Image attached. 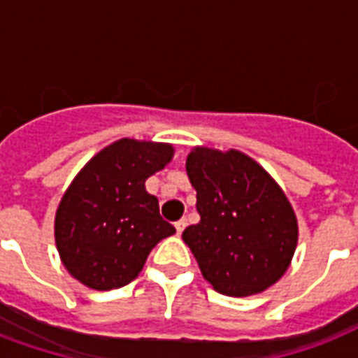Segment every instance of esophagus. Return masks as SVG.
Wrapping results in <instances>:
<instances>
[{"instance_id": "34e87169", "label": "esophagus", "mask_w": 358, "mask_h": 358, "mask_svg": "<svg viewBox=\"0 0 358 358\" xmlns=\"http://www.w3.org/2000/svg\"><path fill=\"white\" fill-rule=\"evenodd\" d=\"M185 224H187V221H185V219H180V221H176V223H174V229H176V234H182V232H184V229H185Z\"/></svg>"}]
</instances>
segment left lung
<instances>
[{
	"label": "left lung",
	"mask_w": 358,
	"mask_h": 358,
	"mask_svg": "<svg viewBox=\"0 0 358 358\" xmlns=\"http://www.w3.org/2000/svg\"><path fill=\"white\" fill-rule=\"evenodd\" d=\"M185 171L201 221L184 230L202 277L230 297L266 292L292 264L299 227L288 196L243 152L195 146Z\"/></svg>",
	"instance_id": "obj_1"
}]
</instances>
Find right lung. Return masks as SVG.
Listing matches in <instances>:
<instances>
[{
	"instance_id": "right-lung-1",
	"label": "right lung",
	"mask_w": 358,
	"mask_h": 358,
	"mask_svg": "<svg viewBox=\"0 0 358 358\" xmlns=\"http://www.w3.org/2000/svg\"><path fill=\"white\" fill-rule=\"evenodd\" d=\"M174 156L173 145L124 139L92 156L55 212V245L66 271L92 289H115L141 273L150 250L176 230L145 187Z\"/></svg>"
}]
</instances>
